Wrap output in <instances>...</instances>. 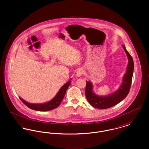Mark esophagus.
<instances>
[{
	"mask_svg": "<svg viewBox=\"0 0 149 149\" xmlns=\"http://www.w3.org/2000/svg\"><path fill=\"white\" fill-rule=\"evenodd\" d=\"M83 70L82 69H78V71H77V76L78 77H80L83 74Z\"/></svg>",
	"mask_w": 149,
	"mask_h": 149,
	"instance_id": "obj_1",
	"label": "esophagus"
}]
</instances>
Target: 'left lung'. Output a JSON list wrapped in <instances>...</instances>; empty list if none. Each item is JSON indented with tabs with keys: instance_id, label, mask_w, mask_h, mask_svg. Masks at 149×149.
<instances>
[{
	"instance_id": "obj_1",
	"label": "left lung",
	"mask_w": 149,
	"mask_h": 149,
	"mask_svg": "<svg viewBox=\"0 0 149 149\" xmlns=\"http://www.w3.org/2000/svg\"><path fill=\"white\" fill-rule=\"evenodd\" d=\"M122 47L128 58L126 72L123 77L122 82L119 88L114 92L105 96L96 94L93 92L92 83L86 81L85 95L89 103L93 107L99 109H106L114 106L125 99L130 92L134 69L133 58L128 53L124 45Z\"/></svg>"
}]
</instances>
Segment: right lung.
Returning a JSON list of instances; mask_svg holds the SVG:
<instances>
[{"mask_svg":"<svg viewBox=\"0 0 149 149\" xmlns=\"http://www.w3.org/2000/svg\"><path fill=\"white\" fill-rule=\"evenodd\" d=\"M71 79H70L66 84H65L60 88V89L58 91V92H57L56 95L55 96L54 98H52L50 101H49L46 103L34 104L27 102L24 99L21 98V97H19V98L25 105H26L29 108L38 111H47L52 110L57 108L61 103L67 89L71 84Z\"/></svg>","mask_w":149,"mask_h":149,"instance_id":"1","label":"right lung"}]
</instances>
